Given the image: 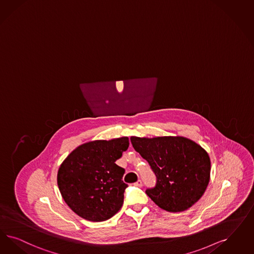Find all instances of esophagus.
I'll return each instance as SVG.
<instances>
[{
	"mask_svg": "<svg viewBox=\"0 0 254 254\" xmlns=\"http://www.w3.org/2000/svg\"><path fill=\"white\" fill-rule=\"evenodd\" d=\"M134 185H135V186H137V187H140H140L142 186V182H141L140 180H138L136 183H134Z\"/></svg>",
	"mask_w": 254,
	"mask_h": 254,
	"instance_id": "1",
	"label": "esophagus"
}]
</instances>
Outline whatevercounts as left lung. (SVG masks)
Returning a JSON list of instances; mask_svg holds the SVG:
<instances>
[{
    "mask_svg": "<svg viewBox=\"0 0 254 254\" xmlns=\"http://www.w3.org/2000/svg\"><path fill=\"white\" fill-rule=\"evenodd\" d=\"M130 140L157 176L156 187L145 192L158 206L168 212H182L200 200L211 171L208 153L201 145L181 136H132Z\"/></svg>",
    "mask_w": 254,
    "mask_h": 254,
    "instance_id": "left-lung-1",
    "label": "left lung"
}]
</instances>
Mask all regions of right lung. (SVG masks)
Listing matches in <instances>:
<instances>
[{"instance_id": "1", "label": "right lung", "mask_w": 254, "mask_h": 254, "mask_svg": "<svg viewBox=\"0 0 254 254\" xmlns=\"http://www.w3.org/2000/svg\"><path fill=\"white\" fill-rule=\"evenodd\" d=\"M127 137L88 141L63 161L57 184L63 199L73 212L89 221L111 219L122 207L127 185L125 170L115 161L128 148Z\"/></svg>"}]
</instances>
